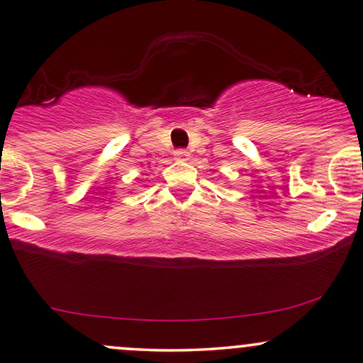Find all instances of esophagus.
I'll use <instances>...</instances> for the list:
<instances>
[{
	"label": "esophagus",
	"mask_w": 363,
	"mask_h": 363,
	"mask_svg": "<svg viewBox=\"0 0 363 363\" xmlns=\"http://www.w3.org/2000/svg\"><path fill=\"white\" fill-rule=\"evenodd\" d=\"M174 157H176L177 160H186L187 157H189V152H187V150H182V148H181V150H176V152H174Z\"/></svg>",
	"instance_id": "34e87169"
}]
</instances>
